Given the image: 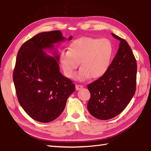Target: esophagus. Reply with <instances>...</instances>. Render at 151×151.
<instances>
[{
	"mask_svg": "<svg viewBox=\"0 0 151 151\" xmlns=\"http://www.w3.org/2000/svg\"><path fill=\"white\" fill-rule=\"evenodd\" d=\"M83 88V85H80V84H76V90H80L81 89H82Z\"/></svg>",
	"mask_w": 151,
	"mask_h": 151,
	"instance_id": "34e87169",
	"label": "esophagus"
}]
</instances>
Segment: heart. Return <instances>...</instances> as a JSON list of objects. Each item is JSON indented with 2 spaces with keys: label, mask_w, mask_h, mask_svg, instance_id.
I'll return each instance as SVG.
<instances>
[{
  "label": "heart",
  "mask_w": 151,
  "mask_h": 151,
  "mask_svg": "<svg viewBox=\"0 0 151 151\" xmlns=\"http://www.w3.org/2000/svg\"><path fill=\"white\" fill-rule=\"evenodd\" d=\"M112 53V45L108 39L83 36L73 40L68 50L62 51L60 62L65 76L72 78L80 61L82 67L76 78L85 81L91 76H102L109 65Z\"/></svg>",
  "instance_id": "b5f03b06"
}]
</instances>
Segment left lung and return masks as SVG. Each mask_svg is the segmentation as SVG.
<instances>
[{"mask_svg": "<svg viewBox=\"0 0 151 151\" xmlns=\"http://www.w3.org/2000/svg\"><path fill=\"white\" fill-rule=\"evenodd\" d=\"M120 40V47L106 72L88 86L91 97L88 109L91 115L106 120L122 113L135 94L137 62L126 41L111 33Z\"/></svg>", "mask_w": 151, "mask_h": 151, "instance_id": "8db88e82", "label": "left lung"}]
</instances>
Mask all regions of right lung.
Returning a JSON list of instances; mask_svg holds the SVG:
<instances>
[{
  "mask_svg": "<svg viewBox=\"0 0 151 151\" xmlns=\"http://www.w3.org/2000/svg\"><path fill=\"white\" fill-rule=\"evenodd\" d=\"M70 36L68 40H71ZM59 30L43 32L22 44L17 53L13 81L21 107L33 119L50 122L60 115L75 84L59 71V56L43 50L64 40Z\"/></svg>",
  "mask_w": 151,
  "mask_h": 151,
  "instance_id": "add662e5",
  "label": "right lung"
}]
</instances>
